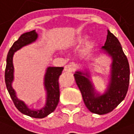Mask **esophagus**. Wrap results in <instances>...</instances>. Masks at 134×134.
I'll use <instances>...</instances> for the list:
<instances>
[{"instance_id":"1","label":"esophagus","mask_w":134,"mask_h":134,"mask_svg":"<svg viewBox=\"0 0 134 134\" xmlns=\"http://www.w3.org/2000/svg\"><path fill=\"white\" fill-rule=\"evenodd\" d=\"M76 65L74 63H71L65 66L64 71H66V72H72L76 69Z\"/></svg>"}]
</instances>
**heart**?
<instances>
[{"label": "heart", "mask_w": 134, "mask_h": 134, "mask_svg": "<svg viewBox=\"0 0 134 134\" xmlns=\"http://www.w3.org/2000/svg\"><path fill=\"white\" fill-rule=\"evenodd\" d=\"M87 38V36H78L76 38V40H75V43H76V44H81V43H83L86 41Z\"/></svg>", "instance_id": "obj_1"}]
</instances>
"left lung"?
Listing matches in <instances>:
<instances>
[{
	"label": "left lung",
	"mask_w": 134,
	"mask_h": 134,
	"mask_svg": "<svg viewBox=\"0 0 134 134\" xmlns=\"http://www.w3.org/2000/svg\"><path fill=\"white\" fill-rule=\"evenodd\" d=\"M107 31L106 43L99 51L112 60L106 91L103 93L96 91L87 69L76 71L74 75L86 106L91 112L99 115L113 111L124 99L129 85L130 68L127 58L118 38L109 30Z\"/></svg>",
	"instance_id": "8db88e82"
}]
</instances>
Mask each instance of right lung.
Here are the masks:
<instances>
[{
    "label": "right lung",
    "instance_id": "add662e5",
    "mask_svg": "<svg viewBox=\"0 0 134 134\" xmlns=\"http://www.w3.org/2000/svg\"><path fill=\"white\" fill-rule=\"evenodd\" d=\"M38 35L35 30L30 32H26L22 34L19 37V38L13 44L7 55L6 67L5 71V81L8 91L18 111L28 116L36 119H43L51 114L55 110L58 103L60 97L58 79L63 70V67L49 66L46 68L43 82L46 98L45 106L41 109L29 108L24 101L18 98L15 91L12 86L13 81L14 80V67L13 63V58L14 53L23 47L31 44L32 43L36 41L38 38Z\"/></svg>",
    "mask_w": 134,
    "mask_h": 134
}]
</instances>
